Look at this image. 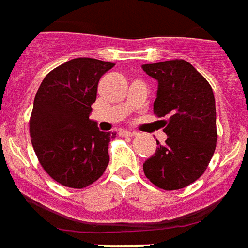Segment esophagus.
Here are the masks:
<instances>
[{
    "instance_id": "obj_1",
    "label": "esophagus",
    "mask_w": 248,
    "mask_h": 248,
    "mask_svg": "<svg viewBox=\"0 0 248 248\" xmlns=\"http://www.w3.org/2000/svg\"><path fill=\"white\" fill-rule=\"evenodd\" d=\"M124 136L134 137V136H137V132H133V130H125V132H124Z\"/></svg>"
}]
</instances>
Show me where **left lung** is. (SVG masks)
I'll return each mask as SVG.
<instances>
[{"label": "left lung", "instance_id": "8db88e82", "mask_svg": "<svg viewBox=\"0 0 248 248\" xmlns=\"http://www.w3.org/2000/svg\"><path fill=\"white\" fill-rule=\"evenodd\" d=\"M158 81L153 112L165 123L166 144L143 163L149 181L163 190L189 186L205 172L217 146L216 100L212 86L184 59L143 64Z\"/></svg>", "mask_w": 248, "mask_h": 248}]
</instances>
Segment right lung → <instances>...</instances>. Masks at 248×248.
I'll return each instance as SVG.
<instances>
[{
  "mask_svg": "<svg viewBox=\"0 0 248 248\" xmlns=\"http://www.w3.org/2000/svg\"><path fill=\"white\" fill-rule=\"evenodd\" d=\"M114 63L75 58L46 76L29 122L39 162L61 185L83 189L101 177L116 133L100 132L90 119L101 76Z\"/></svg>",
  "mask_w": 248,
  "mask_h": 248,
  "instance_id": "add662e5",
  "label": "right lung"
}]
</instances>
